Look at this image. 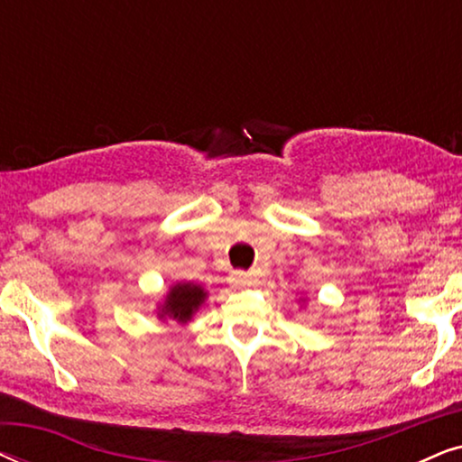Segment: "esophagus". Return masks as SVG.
Returning a JSON list of instances; mask_svg holds the SVG:
<instances>
[{"label":"esophagus","mask_w":462,"mask_h":462,"mask_svg":"<svg viewBox=\"0 0 462 462\" xmlns=\"http://www.w3.org/2000/svg\"><path fill=\"white\" fill-rule=\"evenodd\" d=\"M231 283L236 288H245L252 283V275L250 273H244V271H236V273L231 275Z\"/></svg>","instance_id":"1"}]
</instances>
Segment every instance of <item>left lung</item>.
Returning a JSON list of instances; mask_svg holds the SVG:
<instances>
[{"label": "left lung", "instance_id": "1", "mask_svg": "<svg viewBox=\"0 0 462 462\" xmlns=\"http://www.w3.org/2000/svg\"><path fill=\"white\" fill-rule=\"evenodd\" d=\"M299 302H305V299H300V300H299Z\"/></svg>", "mask_w": 462, "mask_h": 462}]
</instances>
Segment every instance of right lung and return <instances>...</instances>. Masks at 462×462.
Instances as JSON below:
<instances>
[{
    "label": "right lung",
    "instance_id": "obj_1",
    "mask_svg": "<svg viewBox=\"0 0 462 462\" xmlns=\"http://www.w3.org/2000/svg\"><path fill=\"white\" fill-rule=\"evenodd\" d=\"M206 300L208 290L204 286L193 282H176L163 294V299L155 309V315L162 324L176 321V324L185 326L193 319V315L199 311Z\"/></svg>",
    "mask_w": 462,
    "mask_h": 462
}]
</instances>
